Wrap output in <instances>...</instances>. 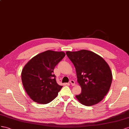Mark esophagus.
I'll return each instance as SVG.
<instances>
[{
    "mask_svg": "<svg viewBox=\"0 0 129 129\" xmlns=\"http://www.w3.org/2000/svg\"><path fill=\"white\" fill-rule=\"evenodd\" d=\"M70 83H71V85L72 86H75V81L73 80H71L70 81Z\"/></svg>",
    "mask_w": 129,
    "mask_h": 129,
    "instance_id": "esophagus-1",
    "label": "esophagus"
}]
</instances>
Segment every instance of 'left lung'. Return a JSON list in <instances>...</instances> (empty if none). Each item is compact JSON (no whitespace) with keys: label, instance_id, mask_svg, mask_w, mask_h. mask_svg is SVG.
Returning a JSON list of instances; mask_svg holds the SVG:
<instances>
[{"label":"left lung","instance_id":"left-lung-1","mask_svg":"<svg viewBox=\"0 0 129 129\" xmlns=\"http://www.w3.org/2000/svg\"><path fill=\"white\" fill-rule=\"evenodd\" d=\"M66 54L75 66L77 82L82 88L76 98L85 106L97 104L108 93L111 85L112 75L109 65L90 51H67Z\"/></svg>","mask_w":129,"mask_h":129}]
</instances>
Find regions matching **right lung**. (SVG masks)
Instances as JSON below:
<instances>
[{
    "instance_id": "right-lung-1",
    "label": "right lung",
    "mask_w": 129,
    "mask_h": 129,
    "mask_svg": "<svg viewBox=\"0 0 129 129\" xmlns=\"http://www.w3.org/2000/svg\"><path fill=\"white\" fill-rule=\"evenodd\" d=\"M65 56L64 52L47 50L33 57L21 72V80L32 101L45 104L56 98L62 86L57 84L53 70Z\"/></svg>"
}]
</instances>
